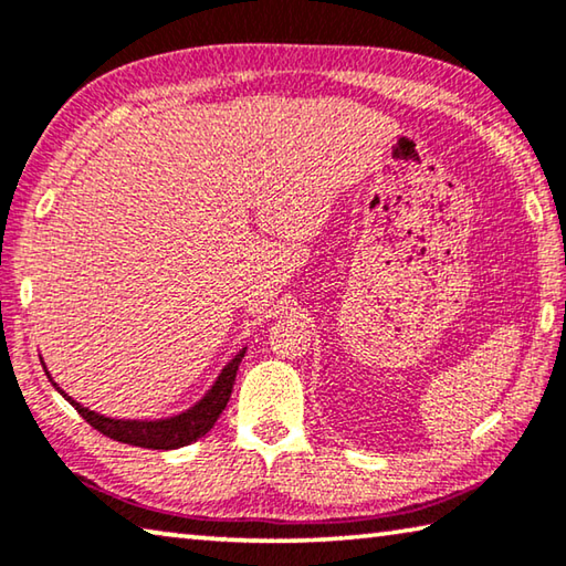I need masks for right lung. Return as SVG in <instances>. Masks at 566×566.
Returning a JSON list of instances; mask_svg holds the SVG:
<instances>
[{
  "mask_svg": "<svg viewBox=\"0 0 566 566\" xmlns=\"http://www.w3.org/2000/svg\"><path fill=\"white\" fill-rule=\"evenodd\" d=\"M244 352H247V347L239 349V354H234L232 361H227V367L219 371V377L212 385V389H209L195 407H189L187 411H181V415L167 417V419H112V417H104V415H99V411H92L87 407H82L80 401H74L50 377V371L46 369L44 371L54 385V389L60 391V395L70 401V405L80 411V415L104 437L114 439V442L145 447V449H179V447L197 442L199 437H205L209 429L214 427V421L224 411L229 397H232L234 377H237L239 361H242Z\"/></svg>",
  "mask_w": 566,
  "mask_h": 566,
  "instance_id": "add662e5",
  "label": "right lung"
}]
</instances>
